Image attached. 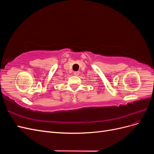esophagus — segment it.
Here are the masks:
<instances>
[{
    "label": "esophagus",
    "mask_w": 154,
    "mask_h": 154,
    "mask_svg": "<svg viewBox=\"0 0 154 154\" xmlns=\"http://www.w3.org/2000/svg\"><path fill=\"white\" fill-rule=\"evenodd\" d=\"M79 73H80V72H79V71H74V75L78 76V74H79Z\"/></svg>",
    "instance_id": "1"
}]
</instances>
